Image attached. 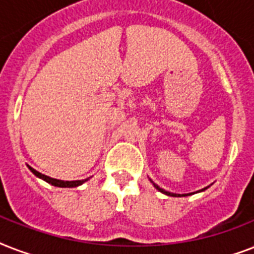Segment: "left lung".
<instances>
[{
    "label": "left lung",
    "instance_id": "obj_1",
    "mask_svg": "<svg viewBox=\"0 0 254 254\" xmlns=\"http://www.w3.org/2000/svg\"><path fill=\"white\" fill-rule=\"evenodd\" d=\"M153 185H154V183H153ZM154 187L157 190H158V191H161V192H163V193H166V195H171V196H182L181 193H171V192H167V191H165V190H162L161 189V187H158V186L157 185H154ZM204 190V189H203ZM187 195H189V193H187Z\"/></svg>",
    "mask_w": 254,
    "mask_h": 254
}]
</instances>
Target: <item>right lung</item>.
Here are the masks:
<instances>
[{
    "instance_id": "add662e5",
    "label": "right lung",
    "mask_w": 254,
    "mask_h": 254,
    "mask_svg": "<svg viewBox=\"0 0 254 254\" xmlns=\"http://www.w3.org/2000/svg\"><path fill=\"white\" fill-rule=\"evenodd\" d=\"M29 169L31 170V173H33L34 175H37L38 178H41V179L46 181L47 183H50V185L57 186V187H77V186L83 185L84 182L88 181V178H87V179H83V181H71V182L59 181V179H54V178L47 177V175H45V174H41L39 171H37V170H34L33 167L29 166Z\"/></svg>"
}]
</instances>
